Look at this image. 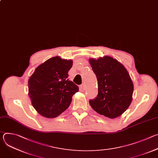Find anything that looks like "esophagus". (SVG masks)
Returning a JSON list of instances; mask_svg holds the SVG:
<instances>
[{
	"label": "esophagus",
	"instance_id": "34e87169",
	"mask_svg": "<svg viewBox=\"0 0 158 158\" xmlns=\"http://www.w3.org/2000/svg\"><path fill=\"white\" fill-rule=\"evenodd\" d=\"M79 88H80V90L81 91H84L85 89V85L84 84H82L81 85H79Z\"/></svg>",
	"mask_w": 158,
	"mask_h": 158
}]
</instances>
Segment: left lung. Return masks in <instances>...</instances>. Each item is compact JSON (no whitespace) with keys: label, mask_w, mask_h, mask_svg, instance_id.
<instances>
[{"label":"left lung","mask_w":158,"mask_h":158,"mask_svg":"<svg viewBox=\"0 0 158 158\" xmlns=\"http://www.w3.org/2000/svg\"><path fill=\"white\" fill-rule=\"evenodd\" d=\"M98 82V94L89 100L98 114L110 119L121 116L129 107L133 93V83L123 64L111 57L90 59Z\"/></svg>","instance_id":"8db88e82"}]
</instances>
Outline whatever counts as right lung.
I'll list each match as a JSON object with an SVG mask.
<instances>
[{"label": "right lung", "mask_w": 158, "mask_h": 158, "mask_svg": "<svg viewBox=\"0 0 158 158\" xmlns=\"http://www.w3.org/2000/svg\"><path fill=\"white\" fill-rule=\"evenodd\" d=\"M73 60L56 56L39 65L30 77L29 96L39 113L54 118L69 107L79 87L68 79Z\"/></svg>", "instance_id": "1"}]
</instances>
